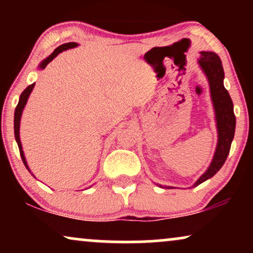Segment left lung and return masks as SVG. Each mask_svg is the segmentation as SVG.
<instances>
[{
	"mask_svg": "<svg viewBox=\"0 0 253 253\" xmlns=\"http://www.w3.org/2000/svg\"><path fill=\"white\" fill-rule=\"evenodd\" d=\"M198 63L204 74L206 75L210 84L211 98H212L214 112H215L217 144L210 167L200 176L198 181L192 185V188L213 177L220 170L224 161L227 160L228 154H229L231 141H233L235 134V126H236L233 101H231L229 93L224 88L223 85L224 72L220 57L213 51H200ZM159 186L164 188L162 185ZM166 188L171 189L172 186H166Z\"/></svg>",
	"mask_w": 253,
	"mask_h": 253,
	"instance_id": "left-lung-1",
	"label": "left lung"
}]
</instances>
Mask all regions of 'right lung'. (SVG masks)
Masks as SVG:
<instances>
[{
	"label": "right lung",
	"mask_w": 253,
	"mask_h": 253,
	"mask_svg": "<svg viewBox=\"0 0 253 253\" xmlns=\"http://www.w3.org/2000/svg\"><path fill=\"white\" fill-rule=\"evenodd\" d=\"M78 43L76 42H68V43H63L61 44V46H58L56 49H55L53 53H51L49 56L47 58H44V60L41 62L40 65H39V69H44L47 67V64L49 63L54 60L55 57L57 56L58 54L62 53L63 50H67V49H70V48H75L77 47ZM34 87V83L33 84H31L27 86V87L24 89L22 94L19 96V101H18V105H17L16 109H15V119H13V129H15V138H16V141L17 144H18V148H19V153H20V157H22V160L24 162V165H25V167L27 170H30L29 166H27V162H26V159H25V155H24V151H23V147H22V143H20V138H19V126H20V119H22V114H23V110H24V107H25L26 102H27V99H29V96L31 94V92H32V89Z\"/></svg>",
	"instance_id": "right-lung-1"
}]
</instances>
